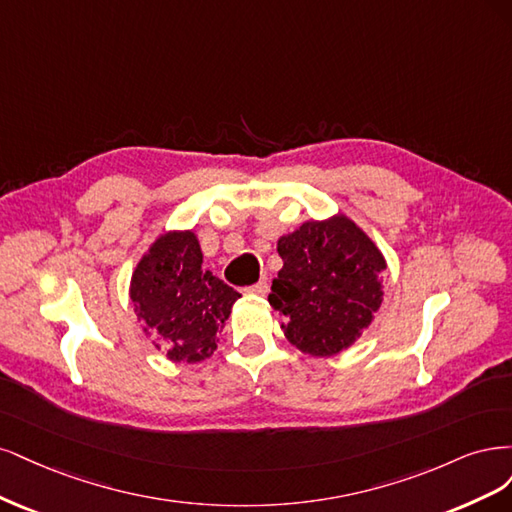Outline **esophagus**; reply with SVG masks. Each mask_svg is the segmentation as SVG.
Masks as SVG:
<instances>
[{"mask_svg":"<svg viewBox=\"0 0 512 512\" xmlns=\"http://www.w3.org/2000/svg\"><path fill=\"white\" fill-rule=\"evenodd\" d=\"M244 293L246 295H266L268 293V283H266V280H259V283L246 287Z\"/></svg>","mask_w":512,"mask_h":512,"instance_id":"1","label":"esophagus"}]
</instances>
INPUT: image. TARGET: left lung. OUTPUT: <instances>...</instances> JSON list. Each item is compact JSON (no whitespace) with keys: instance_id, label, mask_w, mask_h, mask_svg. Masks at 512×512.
Returning a JSON list of instances; mask_svg holds the SVG:
<instances>
[{"instance_id":"8db88e82","label":"left lung","mask_w":512,"mask_h":512,"mask_svg":"<svg viewBox=\"0 0 512 512\" xmlns=\"http://www.w3.org/2000/svg\"><path fill=\"white\" fill-rule=\"evenodd\" d=\"M283 270L270 306L285 315L283 332L308 355H336L372 321L383 302L385 259L346 217L308 221L278 240Z\"/></svg>"}]
</instances>
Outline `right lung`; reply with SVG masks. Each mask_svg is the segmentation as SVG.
I'll use <instances>...</instances> for the list:
<instances>
[{
	"label": "right lung",
	"instance_id": "obj_1",
	"mask_svg": "<svg viewBox=\"0 0 512 512\" xmlns=\"http://www.w3.org/2000/svg\"><path fill=\"white\" fill-rule=\"evenodd\" d=\"M240 293L202 268L193 232L161 236L131 276V302L144 332L166 346L172 361H202L217 349Z\"/></svg>",
	"mask_w": 512,
	"mask_h": 512
}]
</instances>
